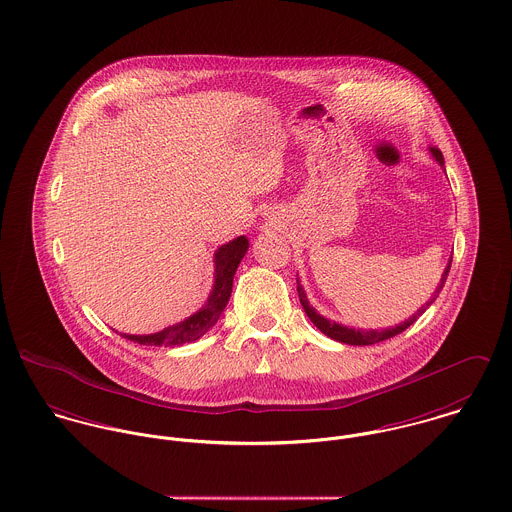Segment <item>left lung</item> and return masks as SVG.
<instances>
[{
  "mask_svg": "<svg viewBox=\"0 0 512 512\" xmlns=\"http://www.w3.org/2000/svg\"><path fill=\"white\" fill-rule=\"evenodd\" d=\"M432 151V155L436 157V161H438L439 165L443 167V155H441V151H439L438 147H432L430 149ZM449 268H451V260H449V264H447V268H445V272H443V276H441V280H439L438 290L434 292L432 295V299L426 303V305H422L420 309H418V313L416 315H412L408 321H404V323H400V325H396V327H390V329H382V331H363V329H351V327H345V325H339V323H335V321H329V319H325L323 315H319L311 305H309V301H307V295L303 292V288L299 286V280H297V293H299V301H301V305H303V309H305V313H307V317L311 319V323L321 331V333H325L327 337H331V339H335V341H339V343H345V345H359V347H363V345H374V343H380V341H386V339H390V337H394V335H398V333H402V331H406L434 301H436V297H438L439 292H441V288H443V284H445V280H447V274H449Z\"/></svg>",
  "mask_w": 512,
  "mask_h": 512,
  "instance_id": "1",
  "label": "left lung"
}]
</instances>
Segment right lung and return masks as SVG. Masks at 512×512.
I'll return each instance as SVG.
<instances>
[{
    "label": "right lung",
    "instance_id": "1",
    "mask_svg": "<svg viewBox=\"0 0 512 512\" xmlns=\"http://www.w3.org/2000/svg\"><path fill=\"white\" fill-rule=\"evenodd\" d=\"M248 250V238L246 236H238L234 240H230L228 244L220 246L215 254V286L213 292L209 295L207 303L193 313L189 319L167 327L159 333L153 335H122L134 343L140 345H155V347H177L183 343H191L197 341L199 337H203L217 321H219L220 313L224 311L230 293H232V280L236 274V268L240 264V260L244 258Z\"/></svg>",
    "mask_w": 512,
    "mask_h": 512
}]
</instances>
